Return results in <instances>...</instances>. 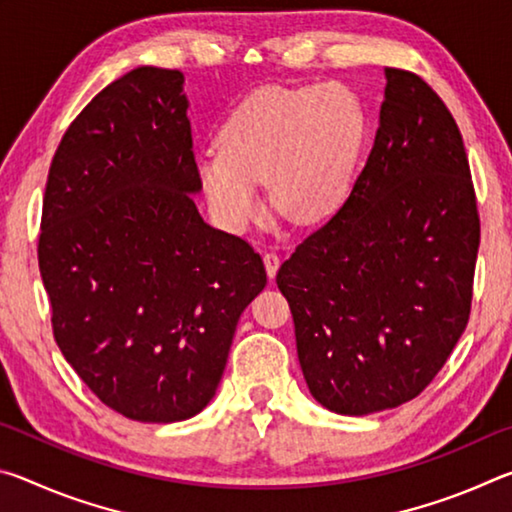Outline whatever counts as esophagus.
<instances>
[{"mask_svg": "<svg viewBox=\"0 0 512 512\" xmlns=\"http://www.w3.org/2000/svg\"><path fill=\"white\" fill-rule=\"evenodd\" d=\"M280 264H282V259H280V255H275V253H266L264 255V266H266V273H268V277H275V273H277V268H280Z\"/></svg>", "mask_w": 512, "mask_h": 512, "instance_id": "obj_1", "label": "esophagus"}]
</instances>
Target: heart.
Listing matches in <instances>:
<instances>
[{
  "label": "heart",
  "mask_w": 512,
  "mask_h": 512,
  "mask_svg": "<svg viewBox=\"0 0 512 512\" xmlns=\"http://www.w3.org/2000/svg\"><path fill=\"white\" fill-rule=\"evenodd\" d=\"M366 135L361 101L341 83L262 88L239 103L219 135L221 151L198 160L207 205L244 232L264 216L259 183L296 223L332 216L348 198Z\"/></svg>",
  "instance_id": "b5f03b06"
}]
</instances>
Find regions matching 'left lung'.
Listing matches in <instances>:
<instances>
[{
    "label": "left lung",
    "instance_id": "1",
    "mask_svg": "<svg viewBox=\"0 0 512 512\" xmlns=\"http://www.w3.org/2000/svg\"><path fill=\"white\" fill-rule=\"evenodd\" d=\"M350 196L277 271L318 404L368 415L413 400L470 318L479 214L461 131L420 76L386 67Z\"/></svg>",
    "mask_w": 512,
    "mask_h": 512
}]
</instances>
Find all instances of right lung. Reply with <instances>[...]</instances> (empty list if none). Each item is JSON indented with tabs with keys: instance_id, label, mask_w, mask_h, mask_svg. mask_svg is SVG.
I'll list each match as a JSON object with an SVG mask.
<instances>
[{
	"instance_id": "obj_1",
	"label": "right lung",
	"mask_w": 512,
	"mask_h": 512,
	"mask_svg": "<svg viewBox=\"0 0 512 512\" xmlns=\"http://www.w3.org/2000/svg\"><path fill=\"white\" fill-rule=\"evenodd\" d=\"M185 76L137 67L103 88L51 160L38 264L60 352L126 418L212 402L239 316L266 287L244 239L207 225Z\"/></svg>"
}]
</instances>
